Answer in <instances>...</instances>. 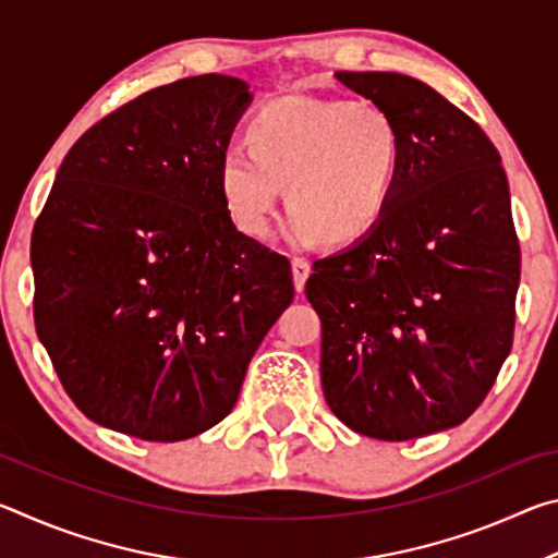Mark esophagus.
Here are the masks:
<instances>
[{"instance_id":"34e87169","label":"esophagus","mask_w":558,"mask_h":558,"mask_svg":"<svg viewBox=\"0 0 558 558\" xmlns=\"http://www.w3.org/2000/svg\"><path fill=\"white\" fill-rule=\"evenodd\" d=\"M292 280H295V290L302 292L305 290V282L310 278V263L305 258H292Z\"/></svg>"}]
</instances>
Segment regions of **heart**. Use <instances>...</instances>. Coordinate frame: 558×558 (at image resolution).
Instances as JSON below:
<instances>
[{"instance_id":"b5f03b06","label":"heart","mask_w":558,"mask_h":558,"mask_svg":"<svg viewBox=\"0 0 558 558\" xmlns=\"http://www.w3.org/2000/svg\"><path fill=\"white\" fill-rule=\"evenodd\" d=\"M245 143L221 157L226 209L243 233L266 239L286 186L298 243H347L389 209L401 172L399 122L372 100L280 98L253 116Z\"/></svg>"}]
</instances>
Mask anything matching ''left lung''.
<instances>
[{"mask_svg": "<svg viewBox=\"0 0 558 558\" xmlns=\"http://www.w3.org/2000/svg\"><path fill=\"white\" fill-rule=\"evenodd\" d=\"M399 122L381 221L319 258L305 292L323 319V391L356 433L411 440L460 426L512 349L519 241L502 159L480 125L403 73L337 71Z\"/></svg>", "mask_w": 558, "mask_h": 558, "instance_id": "1", "label": "left lung"}]
</instances>
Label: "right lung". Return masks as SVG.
I'll use <instances>...</instances> for the list:
<instances>
[{
	"mask_svg": "<svg viewBox=\"0 0 558 558\" xmlns=\"http://www.w3.org/2000/svg\"><path fill=\"white\" fill-rule=\"evenodd\" d=\"M251 102L231 75L143 93L83 132L32 233L36 335L73 403L153 442L223 421L295 288L219 172Z\"/></svg>",
	"mask_w": 558,
	"mask_h": 558,
	"instance_id": "1",
	"label": "right lung"
}]
</instances>
